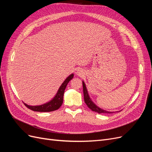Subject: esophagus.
<instances>
[{
    "label": "esophagus",
    "mask_w": 152,
    "mask_h": 152,
    "mask_svg": "<svg viewBox=\"0 0 152 152\" xmlns=\"http://www.w3.org/2000/svg\"><path fill=\"white\" fill-rule=\"evenodd\" d=\"M75 73H76V74L77 75H79V76H82V75H84V71L82 70H80V69H79V70H77Z\"/></svg>",
    "instance_id": "1"
}]
</instances>
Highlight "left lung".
<instances>
[{"label": "left lung", "instance_id": "8db88e82", "mask_svg": "<svg viewBox=\"0 0 152 152\" xmlns=\"http://www.w3.org/2000/svg\"><path fill=\"white\" fill-rule=\"evenodd\" d=\"M82 85H83L84 102H85L86 104H87V107H88L89 108H90L92 111L97 112L98 113H113V112H108V111H107V110H104L102 108H101L99 107H98V106L96 104H94V103L93 102V101H92V99L90 98V96L88 94V91H87V89L86 88V86L85 84V82L84 81H82Z\"/></svg>", "mask_w": 152, "mask_h": 152}]
</instances>
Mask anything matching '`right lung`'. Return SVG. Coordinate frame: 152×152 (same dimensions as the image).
Returning a JSON list of instances; mask_svg holds the SVG:
<instances>
[{
    "mask_svg": "<svg viewBox=\"0 0 152 152\" xmlns=\"http://www.w3.org/2000/svg\"><path fill=\"white\" fill-rule=\"evenodd\" d=\"M73 73L69 75L59 87L56 94L50 102L40 105L30 106L24 103L26 107L35 112H49L56 110L60 108L63 102V95L68 83L73 78Z\"/></svg>",
    "mask_w": 152,
    "mask_h": 152,
    "instance_id": "1",
    "label": "right lung"
}]
</instances>
